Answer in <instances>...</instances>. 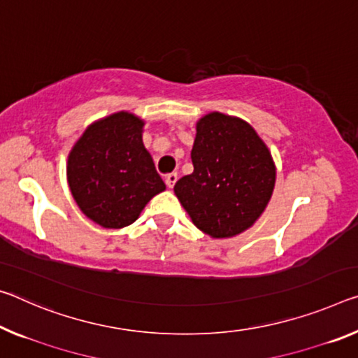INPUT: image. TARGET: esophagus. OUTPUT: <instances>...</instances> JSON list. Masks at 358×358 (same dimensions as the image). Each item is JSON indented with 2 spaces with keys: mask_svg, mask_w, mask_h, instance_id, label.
Returning a JSON list of instances; mask_svg holds the SVG:
<instances>
[{
  "mask_svg": "<svg viewBox=\"0 0 358 358\" xmlns=\"http://www.w3.org/2000/svg\"><path fill=\"white\" fill-rule=\"evenodd\" d=\"M177 180H178V175H177V173H170V175H167V177H166L167 188L172 189L173 186H175V183H177Z\"/></svg>",
  "mask_w": 358,
  "mask_h": 358,
  "instance_id": "obj_1",
  "label": "esophagus"
}]
</instances>
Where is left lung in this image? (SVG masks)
<instances>
[{"label": "left lung", "instance_id": "8db88e82", "mask_svg": "<svg viewBox=\"0 0 358 358\" xmlns=\"http://www.w3.org/2000/svg\"><path fill=\"white\" fill-rule=\"evenodd\" d=\"M194 172L175 183V194L196 228L213 239L250 229L275 185L271 151L250 124L213 111L196 124Z\"/></svg>", "mask_w": 358, "mask_h": 358}]
</instances>
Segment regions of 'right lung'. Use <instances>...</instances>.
<instances>
[{
    "mask_svg": "<svg viewBox=\"0 0 358 358\" xmlns=\"http://www.w3.org/2000/svg\"><path fill=\"white\" fill-rule=\"evenodd\" d=\"M143 127L145 121L134 113H113L90 124L68 155L73 199L101 228L132 224L146 203L166 189L141 140Z\"/></svg>",
    "mask_w": 358,
    "mask_h": 358,
    "instance_id": "add662e5",
    "label": "right lung"
}]
</instances>
